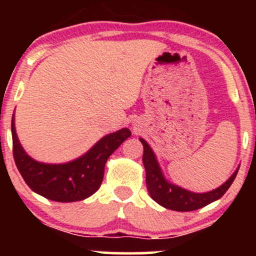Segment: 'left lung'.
Returning <instances> with one entry per match:
<instances>
[{
  "instance_id": "8db88e82",
  "label": "left lung",
  "mask_w": 256,
  "mask_h": 256,
  "mask_svg": "<svg viewBox=\"0 0 256 256\" xmlns=\"http://www.w3.org/2000/svg\"><path fill=\"white\" fill-rule=\"evenodd\" d=\"M140 140L144 148L143 165L146 168V189L150 194L152 198L167 210H177V212H190V210H196L212 204L228 192L238 172V168H237L224 184L212 192L204 194L189 192L166 180L152 149L143 138H140Z\"/></svg>"
}]
</instances>
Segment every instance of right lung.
Listing matches in <instances>:
<instances>
[{
    "label": "right lung",
    "instance_id": "right-lung-1",
    "mask_svg": "<svg viewBox=\"0 0 256 256\" xmlns=\"http://www.w3.org/2000/svg\"><path fill=\"white\" fill-rule=\"evenodd\" d=\"M131 136L128 128L102 137L89 152L66 164L38 162L26 154L16 136L14 116L12 138L16 165L32 192L56 202H76L88 198L101 186L108 158Z\"/></svg>",
    "mask_w": 256,
    "mask_h": 256
}]
</instances>
